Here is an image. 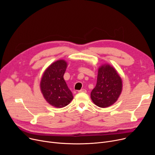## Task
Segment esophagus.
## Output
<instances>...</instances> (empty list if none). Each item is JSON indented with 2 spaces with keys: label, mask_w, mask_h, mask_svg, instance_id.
<instances>
[{
  "label": "esophagus",
  "mask_w": 155,
  "mask_h": 155,
  "mask_svg": "<svg viewBox=\"0 0 155 155\" xmlns=\"http://www.w3.org/2000/svg\"><path fill=\"white\" fill-rule=\"evenodd\" d=\"M78 92H79V93H82V92H83V93H86V92H87V91L85 90V89H82V90L78 91Z\"/></svg>",
  "instance_id": "1"
}]
</instances>
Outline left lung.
<instances>
[{"label":"left lung","mask_w":155,"mask_h":155,"mask_svg":"<svg viewBox=\"0 0 155 155\" xmlns=\"http://www.w3.org/2000/svg\"><path fill=\"white\" fill-rule=\"evenodd\" d=\"M123 90V81L117 70L110 64H104L98 68L97 84L91 94L93 102L106 108L114 104Z\"/></svg>","instance_id":"8db88e82"}]
</instances>
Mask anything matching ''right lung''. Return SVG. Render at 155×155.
<instances>
[{
	"label": "right lung",
	"instance_id": "obj_1",
	"mask_svg": "<svg viewBox=\"0 0 155 155\" xmlns=\"http://www.w3.org/2000/svg\"><path fill=\"white\" fill-rule=\"evenodd\" d=\"M67 64L64 60L51 63L44 71L40 82V89L45 99L56 108L67 106L73 99L63 78Z\"/></svg>",
	"mask_w": 155,
	"mask_h": 155
}]
</instances>
